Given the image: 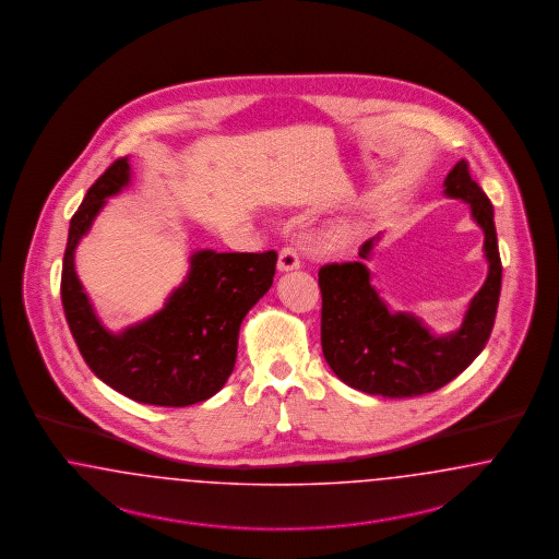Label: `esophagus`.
I'll return each mask as SVG.
<instances>
[{"instance_id": "esophagus-1", "label": "esophagus", "mask_w": 559, "mask_h": 559, "mask_svg": "<svg viewBox=\"0 0 559 559\" xmlns=\"http://www.w3.org/2000/svg\"><path fill=\"white\" fill-rule=\"evenodd\" d=\"M298 267H300V257H298L296 248L284 246L282 252H280V259H277V269L280 271H292V269Z\"/></svg>"}]
</instances>
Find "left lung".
<instances>
[{
  "label": "left lung",
  "mask_w": 559,
  "mask_h": 559,
  "mask_svg": "<svg viewBox=\"0 0 559 559\" xmlns=\"http://www.w3.org/2000/svg\"><path fill=\"white\" fill-rule=\"evenodd\" d=\"M444 194L469 204L472 218L485 231L488 263L485 286L472 298L457 332L435 336L412 313H392L361 261L319 269L323 357L350 389L389 399L435 392L457 378L490 338L503 271L492 204L472 179L465 160L447 175ZM380 236L359 248L361 259H369Z\"/></svg>",
  "instance_id": "left-lung-1"
}]
</instances>
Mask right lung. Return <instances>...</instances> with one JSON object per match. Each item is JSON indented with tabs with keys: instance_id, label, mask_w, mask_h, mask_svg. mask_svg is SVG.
Instances as JSON below:
<instances>
[{
	"instance_id": "1",
	"label": "right lung",
	"mask_w": 559,
	"mask_h": 559,
	"mask_svg": "<svg viewBox=\"0 0 559 559\" xmlns=\"http://www.w3.org/2000/svg\"><path fill=\"white\" fill-rule=\"evenodd\" d=\"M129 181V160H115L71 218L60 284L64 316L85 364L104 384L138 403L188 407L217 394L231 376L242 319L271 288L277 252L198 250L188 277L158 313L112 334L76 277L74 248L106 198Z\"/></svg>"
}]
</instances>
